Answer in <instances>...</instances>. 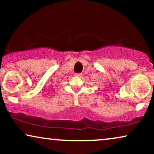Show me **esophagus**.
<instances>
[{"label":"esophagus","mask_w":154,"mask_h":154,"mask_svg":"<svg viewBox=\"0 0 154 154\" xmlns=\"http://www.w3.org/2000/svg\"><path fill=\"white\" fill-rule=\"evenodd\" d=\"M75 76H77V77H81L82 76V73H75Z\"/></svg>","instance_id":"1"}]
</instances>
